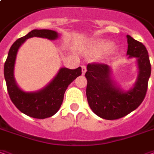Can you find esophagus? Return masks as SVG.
Returning a JSON list of instances; mask_svg holds the SVG:
<instances>
[{
    "label": "esophagus",
    "instance_id": "esophagus-1",
    "mask_svg": "<svg viewBox=\"0 0 154 154\" xmlns=\"http://www.w3.org/2000/svg\"><path fill=\"white\" fill-rule=\"evenodd\" d=\"M86 66H82V72L83 75L86 73Z\"/></svg>",
    "mask_w": 154,
    "mask_h": 154
}]
</instances>
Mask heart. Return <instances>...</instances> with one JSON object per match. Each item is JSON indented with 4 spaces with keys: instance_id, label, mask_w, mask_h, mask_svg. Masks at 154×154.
<instances>
[{
    "instance_id": "b5f03b06",
    "label": "heart",
    "mask_w": 154,
    "mask_h": 154,
    "mask_svg": "<svg viewBox=\"0 0 154 154\" xmlns=\"http://www.w3.org/2000/svg\"><path fill=\"white\" fill-rule=\"evenodd\" d=\"M113 42L103 38H94L87 43L82 49V53L86 56H95L97 54L108 52L113 47Z\"/></svg>"
}]
</instances>
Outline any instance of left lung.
I'll return each instance as SVG.
<instances>
[{"mask_svg": "<svg viewBox=\"0 0 154 154\" xmlns=\"http://www.w3.org/2000/svg\"><path fill=\"white\" fill-rule=\"evenodd\" d=\"M128 59L135 58L139 74L134 86L124 91L112 79L111 68L103 63H89L86 97L90 108L100 118L115 120L134 111L143 102L151 74L149 57L141 42L127 35Z\"/></svg>", "mask_w": 154, "mask_h": 154, "instance_id": "1", "label": "left lung"}]
</instances>
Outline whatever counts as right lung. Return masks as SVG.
Returning a JSON list of instances; mask_svg holds the SVG:
<instances>
[{"label":"right lung","instance_id":"obj_1","mask_svg":"<svg viewBox=\"0 0 154 154\" xmlns=\"http://www.w3.org/2000/svg\"><path fill=\"white\" fill-rule=\"evenodd\" d=\"M34 36L54 41L60 35L53 30L34 29L17 40L11 45L8 53L4 66V76L10 100L17 109L29 117L44 119L52 117L58 112L68 85L82 75V68L79 67L76 69L61 68L53 80L44 88L37 91H23L19 88L14 79V64L19 47L26 40Z\"/></svg>","mask_w":154,"mask_h":154}]
</instances>
